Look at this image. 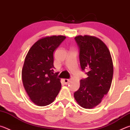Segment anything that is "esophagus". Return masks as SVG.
I'll list each match as a JSON object with an SVG mask.
<instances>
[{
  "instance_id": "esophagus-1",
  "label": "esophagus",
  "mask_w": 130,
  "mask_h": 130,
  "mask_svg": "<svg viewBox=\"0 0 130 130\" xmlns=\"http://www.w3.org/2000/svg\"><path fill=\"white\" fill-rule=\"evenodd\" d=\"M63 83H64L65 84H68V83L69 82V81H70V80H69V79L65 78V79H63Z\"/></svg>"
}]
</instances>
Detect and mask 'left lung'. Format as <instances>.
<instances>
[{
    "mask_svg": "<svg viewBox=\"0 0 130 130\" xmlns=\"http://www.w3.org/2000/svg\"><path fill=\"white\" fill-rule=\"evenodd\" d=\"M75 40L80 49L81 68L87 70L88 77L80 81V88L74 97L80 106L92 109L100 104L111 87L112 60L107 45L98 37L78 36Z\"/></svg>",
    "mask_w": 130,
    "mask_h": 130,
    "instance_id": "8db88e82",
    "label": "left lung"
}]
</instances>
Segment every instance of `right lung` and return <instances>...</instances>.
<instances>
[{"label": "right lung", "mask_w": 130, "mask_h": 130, "mask_svg": "<svg viewBox=\"0 0 130 130\" xmlns=\"http://www.w3.org/2000/svg\"><path fill=\"white\" fill-rule=\"evenodd\" d=\"M65 38L63 36L43 37L26 55L22 70L23 84L30 100L38 106L51 104L61 88L59 73L54 72L53 53Z\"/></svg>", "instance_id": "obj_1"}]
</instances>
